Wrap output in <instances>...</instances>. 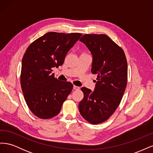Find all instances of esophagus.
Listing matches in <instances>:
<instances>
[{
	"label": "esophagus",
	"mask_w": 153,
	"mask_h": 153,
	"mask_svg": "<svg viewBox=\"0 0 153 153\" xmlns=\"http://www.w3.org/2000/svg\"><path fill=\"white\" fill-rule=\"evenodd\" d=\"M77 88H78V87H76V86H75V85H74V86H73V89H76Z\"/></svg>",
	"instance_id": "1"
}]
</instances>
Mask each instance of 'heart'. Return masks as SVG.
<instances>
[{"instance_id": "b5f03b06", "label": "heart", "mask_w": 153, "mask_h": 153, "mask_svg": "<svg viewBox=\"0 0 153 153\" xmlns=\"http://www.w3.org/2000/svg\"><path fill=\"white\" fill-rule=\"evenodd\" d=\"M83 54H84V55H86V54H85V53H83ZM76 65H77V64H76V65H75V66H76Z\"/></svg>"}]
</instances>
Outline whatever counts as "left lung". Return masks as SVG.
<instances>
[{"label":"left lung","mask_w":153,"mask_h":153,"mask_svg":"<svg viewBox=\"0 0 153 153\" xmlns=\"http://www.w3.org/2000/svg\"><path fill=\"white\" fill-rule=\"evenodd\" d=\"M80 41L91 52V72L98 74V81L93 92L82 88L84 96L78 108L88 122L99 124L106 121L121 103L127 84L126 58L123 49L105 34H85Z\"/></svg>","instance_id":"obj_1"}]
</instances>
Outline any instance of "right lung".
I'll return each instance as SVG.
<instances>
[{"label":"right lung","mask_w":153,"mask_h":153,"mask_svg":"<svg viewBox=\"0 0 153 153\" xmlns=\"http://www.w3.org/2000/svg\"><path fill=\"white\" fill-rule=\"evenodd\" d=\"M81 36L50 32L27 49L22 62L21 87L27 105L37 117L50 119L57 115L70 94L71 83L58 80L51 73L53 68L62 65Z\"/></svg>","instance_id":"add662e5"}]
</instances>
